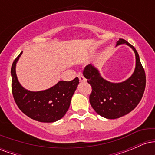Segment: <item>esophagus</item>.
I'll list each match as a JSON object with an SVG mask.
<instances>
[{
    "label": "esophagus",
    "mask_w": 155,
    "mask_h": 155,
    "mask_svg": "<svg viewBox=\"0 0 155 155\" xmlns=\"http://www.w3.org/2000/svg\"><path fill=\"white\" fill-rule=\"evenodd\" d=\"M78 77H79V79L80 82H85V81H87L86 79H85V78L84 77L83 74H81V73H79V75H78Z\"/></svg>",
    "instance_id": "obj_1"
}]
</instances>
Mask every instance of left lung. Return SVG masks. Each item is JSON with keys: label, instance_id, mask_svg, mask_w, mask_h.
I'll return each instance as SVG.
<instances>
[{"label": "left lung", "instance_id": "obj_1", "mask_svg": "<svg viewBox=\"0 0 155 155\" xmlns=\"http://www.w3.org/2000/svg\"><path fill=\"white\" fill-rule=\"evenodd\" d=\"M125 44L133 49L136 54V68L133 75L121 83H112L101 77L100 73L90 64L84 68L83 75L91 85L90 103L92 107L101 117L117 119L133 111L143 97L146 87V74L140 63L136 49L122 38L117 46Z\"/></svg>", "mask_w": 155, "mask_h": 155}]
</instances>
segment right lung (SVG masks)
Listing matches in <instances>:
<instances>
[{"instance_id":"1","label":"right lung","mask_w":155,"mask_h":155,"mask_svg":"<svg viewBox=\"0 0 155 155\" xmlns=\"http://www.w3.org/2000/svg\"><path fill=\"white\" fill-rule=\"evenodd\" d=\"M22 51L12 64V90L19 109L33 120L41 122H54L64 117L71 104V97L79 80L60 81L52 87L43 91L32 92L23 88L16 74V64Z\"/></svg>"}]
</instances>
